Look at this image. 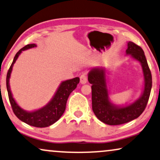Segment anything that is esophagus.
Instances as JSON below:
<instances>
[{
	"label": "esophagus",
	"instance_id": "obj_1",
	"mask_svg": "<svg viewBox=\"0 0 160 160\" xmlns=\"http://www.w3.org/2000/svg\"><path fill=\"white\" fill-rule=\"evenodd\" d=\"M88 82V74L84 72L80 76V82L82 84H85Z\"/></svg>",
	"mask_w": 160,
	"mask_h": 160
}]
</instances>
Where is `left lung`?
<instances>
[{"mask_svg":"<svg viewBox=\"0 0 160 160\" xmlns=\"http://www.w3.org/2000/svg\"><path fill=\"white\" fill-rule=\"evenodd\" d=\"M127 54L131 55L142 66L145 88L142 95L131 105L118 108L108 99L105 74L103 69H92L88 75V81L92 84V108L100 121L109 125H119L137 119L143 113L148 102L152 87V76L142 49L135 43L129 41Z\"/></svg>","mask_w":160,"mask_h":160,"instance_id":"1","label":"left lung"}]
</instances>
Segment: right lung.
Returning <instances> with one entry per match:
<instances>
[{"label":"right lung","mask_w":160,"mask_h":160,"mask_svg":"<svg viewBox=\"0 0 160 160\" xmlns=\"http://www.w3.org/2000/svg\"><path fill=\"white\" fill-rule=\"evenodd\" d=\"M34 47H36V45L35 44H27L25 47H23V48H21L16 53L10 68H9L7 72V88L9 102H10L12 109V111L15 113V115L20 120L28 124L29 125L33 126V127L45 128L54 124L55 122L60 119L61 116L64 113V110L66 109V104L68 98L71 92L76 89L77 84L79 83V78L76 77V78H72V79L63 82L58 88V90H57L56 93L55 94L54 97L51 100V102L41 109L35 110V111L33 112H27L21 109L14 100L12 95L11 93L9 84V77H10L12 70L13 64H15V61L17 60L18 57L21 54V52L23 50L32 48Z\"/></svg>","instance_id":"1"}]
</instances>
